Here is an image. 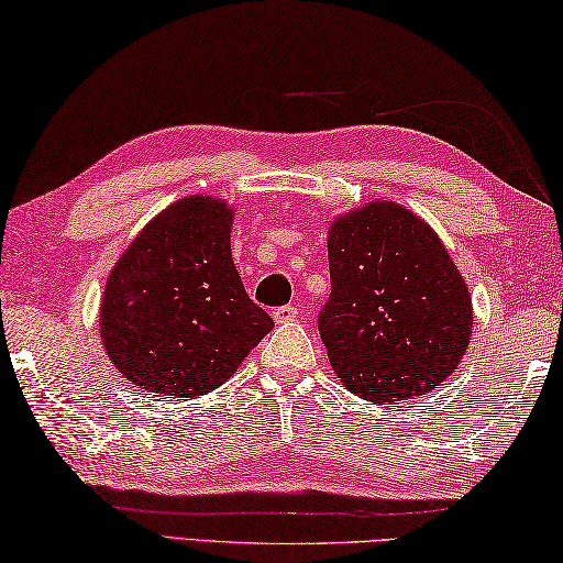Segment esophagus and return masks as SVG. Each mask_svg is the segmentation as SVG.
I'll return each instance as SVG.
<instances>
[{"instance_id":"obj_1","label":"esophagus","mask_w":563,"mask_h":563,"mask_svg":"<svg viewBox=\"0 0 563 563\" xmlns=\"http://www.w3.org/2000/svg\"><path fill=\"white\" fill-rule=\"evenodd\" d=\"M272 318L277 323H289L294 318H299V309H294V306H279V309L272 311Z\"/></svg>"}]
</instances>
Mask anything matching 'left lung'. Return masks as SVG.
<instances>
[{
  "label": "left lung",
  "mask_w": 563,
  "mask_h": 563,
  "mask_svg": "<svg viewBox=\"0 0 563 563\" xmlns=\"http://www.w3.org/2000/svg\"><path fill=\"white\" fill-rule=\"evenodd\" d=\"M331 296L318 331L353 395L401 401L439 387L471 343L468 286L427 222L373 200L328 230Z\"/></svg>",
  "instance_id": "8db88e82"
}]
</instances>
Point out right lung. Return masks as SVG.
<instances>
[{
	"instance_id": "right-lung-1",
	"label": "right lung",
	"mask_w": 563,
	"mask_h": 563,
	"mask_svg": "<svg viewBox=\"0 0 563 563\" xmlns=\"http://www.w3.org/2000/svg\"><path fill=\"white\" fill-rule=\"evenodd\" d=\"M230 228L225 200L188 196L162 210L117 260L100 335L132 385L168 397L206 395L274 328L242 286Z\"/></svg>"
}]
</instances>
